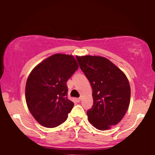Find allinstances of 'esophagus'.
<instances>
[{"label": "esophagus", "mask_w": 155, "mask_h": 155, "mask_svg": "<svg viewBox=\"0 0 155 155\" xmlns=\"http://www.w3.org/2000/svg\"><path fill=\"white\" fill-rule=\"evenodd\" d=\"M80 100H81V98H76L75 99V101H77V102H80Z\"/></svg>", "instance_id": "obj_1"}]
</instances>
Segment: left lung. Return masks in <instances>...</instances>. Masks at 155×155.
Listing matches in <instances>:
<instances>
[{"instance_id": "8db88e82", "label": "left lung", "mask_w": 155, "mask_h": 155, "mask_svg": "<svg viewBox=\"0 0 155 155\" xmlns=\"http://www.w3.org/2000/svg\"><path fill=\"white\" fill-rule=\"evenodd\" d=\"M92 88L93 105L87 111L94 128L106 130L120 121L130 104V87L126 75L101 56L76 57Z\"/></svg>"}]
</instances>
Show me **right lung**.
<instances>
[{"label": "right lung", "instance_id": "1", "mask_svg": "<svg viewBox=\"0 0 155 155\" xmlns=\"http://www.w3.org/2000/svg\"><path fill=\"white\" fill-rule=\"evenodd\" d=\"M71 55L57 54L46 58L27 78L25 99L36 120L46 128L65 122L74 103L68 99L66 82L78 69Z\"/></svg>", "mask_w": 155, "mask_h": 155}]
</instances>
